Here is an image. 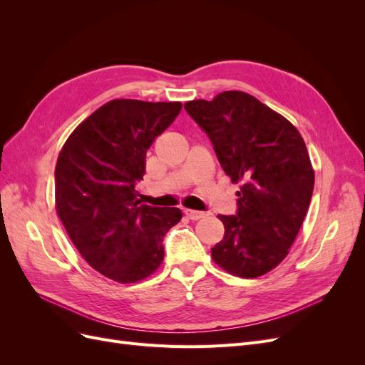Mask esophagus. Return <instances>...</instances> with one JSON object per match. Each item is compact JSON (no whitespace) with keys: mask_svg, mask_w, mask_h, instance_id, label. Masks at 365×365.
Segmentation results:
<instances>
[{"mask_svg":"<svg viewBox=\"0 0 365 365\" xmlns=\"http://www.w3.org/2000/svg\"><path fill=\"white\" fill-rule=\"evenodd\" d=\"M184 215L192 219V220H197V219H202L205 216L204 212H196V210H190V208H185L184 210Z\"/></svg>","mask_w":365,"mask_h":365,"instance_id":"1","label":"esophagus"}]
</instances>
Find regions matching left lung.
<instances>
[{"label":"left lung","instance_id":"left-lung-1","mask_svg":"<svg viewBox=\"0 0 365 365\" xmlns=\"http://www.w3.org/2000/svg\"><path fill=\"white\" fill-rule=\"evenodd\" d=\"M212 140L220 168L237 192V213L219 215L224 239L216 264L244 279L269 272L289 254L314 192L315 173L300 132L244 91L184 103Z\"/></svg>","mask_w":365,"mask_h":365}]
</instances>
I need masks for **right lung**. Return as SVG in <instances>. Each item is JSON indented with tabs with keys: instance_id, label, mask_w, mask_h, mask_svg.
<instances>
[{
	"instance_id": "1",
	"label": "right lung",
	"mask_w": 365,
	"mask_h": 365,
	"mask_svg": "<svg viewBox=\"0 0 365 365\" xmlns=\"http://www.w3.org/2000/svg\"><path fill=\"white\" fill-rule=\"evenodd\" d=\"M181 102L115 98L85 118L65 141L54 170L56 213L91 268L137 283L164 259L163 237L180 208L141 204L146 152L181 111Z\"/></svg>"
}]
</instances>
